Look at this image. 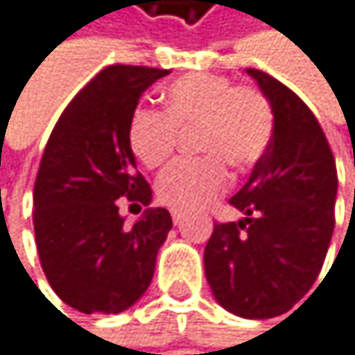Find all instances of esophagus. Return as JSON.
Returning <instances> with one entry per match:
<instances>
[{
	"instance_id": "1",
	"label": "esophagus",
	"mask_w": 355,
	"mask_h": 355,
	"mask_svg": "<svg viewBox=\"0 0 355 355\" xmlns=\"http://www.w3.org/2000/svg\"><path fill=\"white\" fill-rule=\"evenodd\" d=\"M183 217H185V215H183L181 211H176V209L172 211V221H174V225H181V223H183Z\"/></svg>"
}]
</instances>
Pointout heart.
Wrapping results in <instances>:
<instances>
[{"label": "heart", "mask_w": 355, "mask_h": 355, "mask_svg": "<svg viewBox=\"0 0 355 355\" xmlns=\"http://www.w3.org/2000/svg\"><path fill=\"white\" fill-rule=\"evenodd\" d=\"M193 128L204 157L172 164L157 181L159 200L181 211L204 209L227 189V164L249 170L264 157L275 110L253 85H234L221 74H189L166 89L164 112L140 108L132 114L128 142L146 168H159L172 157L179 132Z\"/></svg>", "instance_id": "b5f03b06"}]
</instances>
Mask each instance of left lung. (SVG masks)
Returning a JSON list of instances; mask_svg holds the SVG:
<instances>
[{"label":"left lung","instance_id":"8db88e82","mask_svg":"<svg viewBox=\"0 0 355 355\" xmlns=\"http://www.w3.org/2000/svg\"><path fill=\"white\" fill-rule=\"evenodd\" d=\"M270 100L275 134L230 204L245 217L215 223L204 270L217 302L234 315L268 320L315 283L334 230L336 164L315 114L262 70H247Z\"/></svg>","mask_w":355,"mask_h":355}]
</instances>
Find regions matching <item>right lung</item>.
<instances>
[{
	"mask_svg": "<svg viewBox=\"0 0 355 355\" xmlns=\"http://www.w3.org/2000/svg\"><path fill=\"white\" fill-rule=\"evenodd\" d=\"M168 70L108 65L65 106L33 185L40 264L55 294L80 313H121L151 285L157 251L172 227L166 209L128 225L119 198L148 207L128 128L140 95Z\"/></svg>",
	"mask_w": 355,
	"mask_h": 355,
	"instance_id": "right-lung-1",
	"label": "right lung"
}]
</instances>
